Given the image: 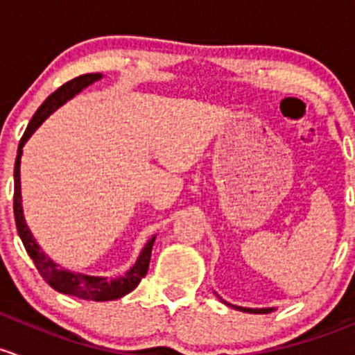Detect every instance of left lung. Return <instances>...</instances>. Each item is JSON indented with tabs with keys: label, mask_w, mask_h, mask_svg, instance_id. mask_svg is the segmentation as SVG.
Returning <instances> with one entry per match:
<instances>
[{
	"label": "left lung",
	"mask_w": 355,
	"mask_h": 355,
	"mask_svg": "<svg viewBox=\"0 0 355 355\" xmlns=\"http://www.w3.org/2000/svg\"><path fill=\"white\" fill-rule=\"evenodd\" d=\"M236 309H239V311H244V313H259V314H266V313H272L273 308H263V309H251V308H241V306H234Z\"/></svg>",
	"instance_id": "obj_1"
}]
</instances>
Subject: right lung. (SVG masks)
Returning <instances> with one entry per match:
<instances>
[{"instance_id": "1", "label": "right lung", "mask_w": 355, "mask_h": 355, "mask_svg": "<svg viewBox=\"0 0 355 355\" xmlns=\"http://www.w3.org/2000/svg\"><path fill=\"white\" fill-rule=\"evenodd\" d=\"M101 73H87V75H80L76 78L69 80V82L61 85L60 89L54 90L46 101L42 102L41 107L35 111L34 118L28 123L27 130H25L24 137L20 138L18 144V153L17 160H15V191H13V214H15V224H17L18 236H20L21 243H24L25 250H27L28 257L34 259L35 268L42 275V279L49 284L54 291L63 292V294L75 295L78 299H87V301H112V299H119L126 295L128 292L133 291L135 287L140 284V280L147 275L148 265H150L152 257V246L155 236L145 244L144 251L140 253V258L135 263L133 268L128 270L126 275L119 277V279L107 280L104 277H90L82 275V273H71L68 270L60 268L54 261H51L46 254L42 253L41 248L35 243L34 236L28 231L27 224L24 218V210H21V193H20V157L21 148H24L25 141L31 138V135L41 126L44 119L51 114L56 107L71 98L80 90L85 89L87 85L94 83L96 80L101 78Z\"/></svg>"}]
</instances>
